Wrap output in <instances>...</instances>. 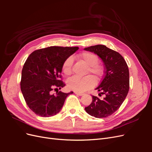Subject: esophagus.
I'll return each mask as SVG.
<instances>
[{"label":"esophagus","instance_id":"esophagus-1","mask_svg":"<svg viewBox=\"0 0 152 152\" xmlns=\"http://www.w3.org/2000/svg\"><path fill=\"white\" fill-rule=\"evenodd\" d=\"M75 94H77V95H79V96H82V95H84V93H78V92H75Z\"/></svg>","mask_w":152,"mask_h":152}]
</instances>
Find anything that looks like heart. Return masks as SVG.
<instances>
[{"mask_svg":"<svg viewBox=\"0 0 152 152\" xmlns=\"http://www.w3.org/2000/svg\"><path fill=\"white\" fill-rule=\"evenodd\" d=\"M78 59L87 66L86 73L91 74L96 80H99L103 74V68L99 65L97 55L90 52H83L77 55ZM73 59L71 57L67 58L63 65V72L66 75L72 73ZM95 84L94 79L90 75L82 78L73 77L66 82L68 88L78 93H82L93 87Z\"/></svg>","mask_w":152,"mask_h":152,"instance_id":"obj_1","label":"heart"}]
</instances>
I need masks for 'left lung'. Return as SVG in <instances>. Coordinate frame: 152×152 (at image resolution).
Here are the masks:
<instances>
[{
  "label": "left lung",
  "mask_w": 152,
  "mask_h": 152,
  "mask_svg": "<svg viewBox=\"0 0 152 152\" xmlns=\"http://www.w3.org/2000/svg\"><path fill=\"white\" fill-rule=\"evenodd\" d=\"M102 59L104 66V76L95 89L104 94L103 98L92 96L91 104L86 112L96 118L111 115L120 108L129 89V72L126 61L118 53L104 45H96L84 49Z\"/></svg>",
  "instance_id": "left-lung-1"
}]
</instances>
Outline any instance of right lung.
Returning a JSON list of instances; mask_svg holds the SVG:
<instances>
[{
  "mask_svg": "<svg viewBox=\"0 0 152 152\" xmlns=\"http://www.w3.org/2000/svg\"><path fill=\"white\" fill-rule=\"evenodd\" d=\"M79 49L78 47L51 46L30 54L21 72V91L28 107L35 114L49 117L60 112L67 96L73 93L58 91L65 86L59 80L63 63Z\"/></svg>",
  "mask_w": 152,
  "mask_h": 152,
  "instance_id": "obj_1",
  "label": "right lung"
}]
</instances>
